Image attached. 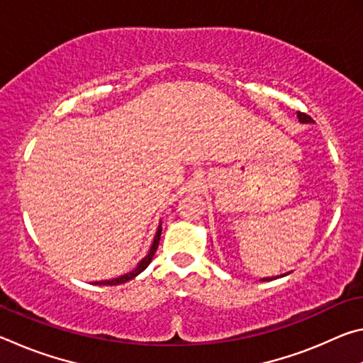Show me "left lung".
I'll list each match as a JSON object with an SVG mask.
<instances>
[{"instance_id":"1","label":"left lung","mask_w":363,"mask_h":363,"mask_svg":"<svg viewBox=\"0 0 363 363\" xmlns=\"http://www.w3.org/2000/svg\"><path fill=\"white\" fill-rule=\"evenodd\" d=\"M298 120L301 121V123H312L314 120L311 118L309 115H306V113H303V112H298ZM262 280H272V279H262Z\"/></svg>"}]
</instances>
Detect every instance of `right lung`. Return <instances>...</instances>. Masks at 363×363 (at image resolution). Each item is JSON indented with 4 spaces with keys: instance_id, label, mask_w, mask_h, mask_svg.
I'll return each instance as SVG.
<instances>
[{
    "instance_id": "add662e5",
    "label": "right lung",
    "mask_w": 363,
    "mask_h": 363,
    "mask_svg": "<svg viewBox=\"0 0 363 363\" xmlns=\"http://www.w3.org/2000/svg\"><path fill=\"white\" fill-rule=\"evenodd\" d=\"M160 235H162V224L158 225L157 233H155V238H153V243H152V247H150V251H149V253H147V256L144 257V259L138 264L136 269L131 270V272L125 274V275H121V277H118V279L96 281V285H120V284H125V281H128V280H133L134 277H136V275H139L140 272H143V270H144L147 266H149L150 261L153 259V255H155V251H157V248H158V243H160Z\"/></svg>"
}]
</instances>
